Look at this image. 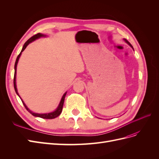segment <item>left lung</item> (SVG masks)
<instances>
[{"label": "left lung", "mask_w": 159, "mask_h": 159, "mask_svg": "<svg viewBox=\"0 0 159 159\" xmlns=\"http://www.w3.org/2000/svg\"><path fill=\"white\" fill-rule=\"evenodd\" d=\"M123 40H124V41H125V42L127 43V44H129V45L130 46H131V47L132 48H133V50H134V49H133V47L132 46V45H131V44H130V43H129V42H128V41H127V40L126 39H125V38H124V39H123Z\"/></svg>", "instance_id": "left-lung-1"}]
</instances>
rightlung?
<instances>
[{"instance_id":"1","label":"right lung","mask_w":159,"mask_h":159,"mask_svg":"<svg viewBox=\"0 0 159 159\" xmlns=\"http://www.w3.org/2000/svg\"><path fill=\"white\" fill-rule=\"evenodd\" d=\"M41 37H46V35L43 34H41V33H38L37 34L33 36L32 37H31L30 39H28L26 42L25 44H24L23 47H22V49L20 52V54H19V55L18 56L16 60V61H15V64H14V89H15V91L16 94L18 95V97L20 98L22 102L23 103V105H25V108L27 109V111L28 112H29L30 113H31L33 116L34 117H40V118H43V119H54L57 117H58L59 115L61 114V111H62V108H63V105H64V99H65V97H66V95L67 93V91L66 92L64 93V94L63 95V96H62V98L60 100V103L58 105V106L57 107V108L56 109L55 111H54L52 112H50V113H34L30 109H29L28 108V107L26 105V104L25 103V102H23V100L22 99V98H20V96L19 95L18 93V90H17V88H16V67H17V64L18 62V60H19V58H20V57L22 54V52L25 50L26 48L27 47V46L30 44V43L32 42L33 41H34L37 39H38V38H40Z\"/></svg>"}]
</instances>
